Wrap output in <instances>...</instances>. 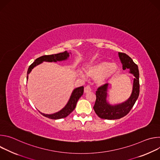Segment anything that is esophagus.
I'll use <instances>...</instances> for the list:
<instances>
[{
	"mask_svg": "<svg viewBox=\"0 0 160 160\" xmlns=\"http://www.w3.org/2000/svg\"><path fill=\"white\" fill-rule=\"evenodd\" d=\"M91 91V88L89 86H86L85 88H84V92L85 93H88L89 92H90Z\"/></svg>",
	"mask_w": 160,
	"mask_h": 160,
	"instance_id": "1",
	"label": "esophagus"
}]
</instances>
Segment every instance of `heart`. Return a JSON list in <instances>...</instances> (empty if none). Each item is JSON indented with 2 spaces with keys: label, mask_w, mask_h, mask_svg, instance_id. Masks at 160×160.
<instances>
[{
  "label": "heart",
  "mask_w": 160,
  "mask_h": 160,
  "mask_svg": "<svg viewBox=\"0 0 160 160\" xmlns=\"http://www.w3.org/2000/svg\"><path fill=\"white\" fill-rule=\"evenodd\" d=\"M118 72L117 64L108 61H98L90 64L86 68L87 76L96 79V83L99 86L110 82L115 77Z\"/></svg>",
  "instance_id": "obj_1"
}]
</instances>
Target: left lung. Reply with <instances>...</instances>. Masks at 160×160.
I'll return each mask as SVG.
<instances>
[{
  "instance_id": "1",
  "label": "left lung",
  "mask_w": 160,
  "mask_h": 160,
  "mask_svg": "<svg viewBox=\"0 0 160 160\" xmlns=\"http://www.w3.org/2000/svg\"><path fill=\"white\" fill-rule=\"evenodd\" d=\"M118 56L122 64L123 70L128 69L129 73L134 76L132 93L130 97L124 102L116 104H111L108 101V84H105L98 88L96 100L94 109L97 115L102 119H120L129 112L133 106L139 95V73L138 66L130 57L125 53L118 52Z\"/></svg>"
}]
</instances>
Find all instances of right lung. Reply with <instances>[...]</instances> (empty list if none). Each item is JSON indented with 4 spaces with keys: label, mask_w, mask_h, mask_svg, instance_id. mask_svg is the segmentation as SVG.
Instances as JSON below:
<instances>
[{
    "label": "right lung",
    "mask_w": 160,
    "mask_h": 160,
    "mask_svg": "<svg viewBox=\"0 0 160 160\" xmlns=\"http://www.w3.org/2000/svg\"><path fill=\"white\" fill-rule=\"evenodd\" d=\"M70 54H72L71 52H68L67 51H64L63 52L58 53L56 54H52V55H45L42 56L37 59L29 66L28 70L27 72V80L28 78V75L30 73L32 70L33 68L37 66V65L42 63L43 62H58V61H62L67 60L70 57ZM83 94V87H80L75 88L71 94V96L68 100L67 104L65 106L61 109L59 111L56 112L53 114H44L40 112L42 115L45 117H47L50 119L52 120H58L63 118H66L75 109L77 101L80 99V98Z\"/></svg>",
    "instance_id": "right-lung-1"
}]
</instances>
